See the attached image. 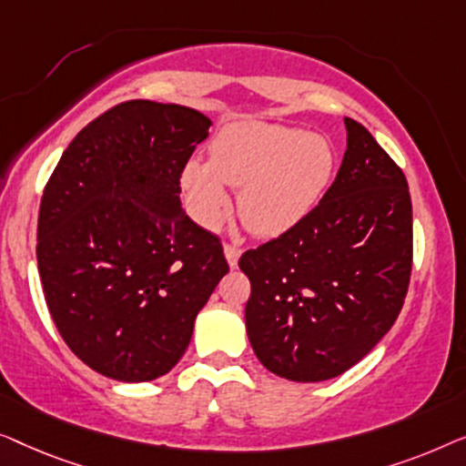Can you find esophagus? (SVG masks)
<instances>
[{
	"instance_id": "1",
	"label": "esophagus",
	"mask_w": 466,
	"mask_h": 466,
	"mask_svg": "<svg viewBox=\"0 0 466 466\" xmlns=\"http://www.w3.org/2000/svg\"><path fill=\"white\" fill-rule=\"evenodd\" d=\"M224 253H226V259H228V264H230V268L238 266V258H240V253H242L240 247L230 245V242H228V245L224 247Z\"/></svg>"
}]
</instances>
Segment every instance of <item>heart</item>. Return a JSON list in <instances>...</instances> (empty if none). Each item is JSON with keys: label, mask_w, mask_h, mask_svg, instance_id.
<instances>
[{"label": "heart", "mask_w": 466, "mask_h": 466, "mask_svg": "<svg viewBox=\"0 0 466 466\" xmlns=\"http://www.w3.org/2000/svg\"><path fill=\"white\" fill-rule=\"evenodd\" d=\"M336 154L320 135L264 122L228 124L208 146V162L189 160L181 186L194 219L215 228L240 187L238 215L261 238H277L304 221L329 186Z\"/></svg>", "instance_id": "obj_1"}]
</instances>
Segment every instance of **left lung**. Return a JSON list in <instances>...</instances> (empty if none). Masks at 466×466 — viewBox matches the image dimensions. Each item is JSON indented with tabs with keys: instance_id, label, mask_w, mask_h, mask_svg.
Masks as SVG:
<instances>
[{
	"instance_id": "1",
	"label": "left lung",
	"mask_w": 466,
	"mask_h": 466,
	"mask_svg": "<svg viewBox=\"0 0 466 466\" xmlns=\"http://www.w3.org/2000/svg\"><path fill=\"white\" fill-rule=\"evenodd\" d=\"M336 181L287 234L242 253L247 336L266 370L293 382L336 378L386 336L411 274L408 179L370 130L344 117Z\"/></svg>"
}]
</instances>
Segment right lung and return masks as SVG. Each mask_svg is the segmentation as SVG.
I'll use <instances>...</instances> for the list:
<instances>
[{"mask_svg": "<svg viewBox=\"0 0 466 466\" xmlns=\"http://www.w3.org/2000/svg\"><path fill=\"white\" fill-rule=\"evenodd\" d=\"M211 120L127 101L84 127L46 183L37 270L58 333L101 376L173 370L196 314L226 277L224 247L183 211L181 173Z\"/></svg>", "mask_w": 466, "mask_h": 466, "instance_id": "obj_1", "label": "right lung"}]
</instances>
